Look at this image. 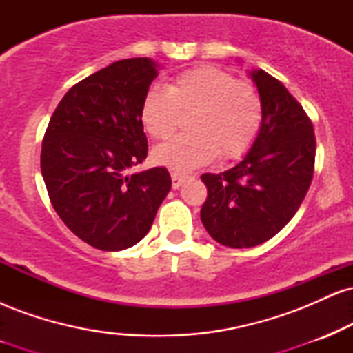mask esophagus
Wrapping results in <instances>:
<instances>
[{
    "label": "esophagus",
    "instance_id": "obj_1",
    "mask_svg": "<svg viewBox=\"0 0 353 353\" xmlns=\"http://www.w3.org/2000/svg\"><path fill=\"white\" fill-rule=\"evenodd\" d=\"M171 179H172V188L174 189H179L182 185V182L185 179H189L188 174H179V172H172L171 174Z\"/></svg>",
    "mask_w": 353,
    "mask_h": 353
}]
</instances>
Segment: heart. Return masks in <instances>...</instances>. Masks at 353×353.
Segmentation results:
<instances>
[{
	"label": "heart",
	"instance_id": "obj_1",
	"mask_svg": "<svg viewBox=\"0 0 353 353\" xmlns=\"http://www.w3.org/2000/svg\"><path fill=\"white\" fill-rule=\"evenodd\" d=\"M182 116H190V131L157 145L152 157L176 171H190L219 154L224 161L244 157L261 134L264 104L252 84L204 64L174 76L168 89L151 86L144 92L139 119L152 139H169Z\"/></svg>",
	"mask_w": 353,
	"mask_h": 353
}]
</instances>
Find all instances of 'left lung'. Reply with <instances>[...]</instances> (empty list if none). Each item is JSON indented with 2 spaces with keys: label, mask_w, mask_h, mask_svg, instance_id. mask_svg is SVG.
<instances>
[{
  "label": "left lung",
  "mask_w": 353,
  "mask_h": 353,
  "mask_svg": "<svg viewBox=\"0 0 353 353\" xmlns=\"http://www.w3.org/2000/svg\"><path fill=\"white\" fill-rule=\"evenodd\" d=\"M264 104L261 134L229 171L202 174L201 221L219 244L242 249L272 239L301 208L315 165L310 117L269 72H250Z\"/></svg>",
  "instance_id": "left-lung-1"
}]
</instances>
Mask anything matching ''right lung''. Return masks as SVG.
<instances>
[{"label":"right lung","instance_id":"obj_1","mask_svg":"<svg viewBox=\"0 0 353 353\" xmlns=\"http://www.w3.org/2000/svg\"><path fill=\"white\" fill-rule=\"evenodd\" d=\"M156 68L131 58L88 76L59 101L44 132L41 174L52 208L99 250L137 244L172 185L165 168L128 174L148 156L139 106Z\"/></svg>","mask_w":353,"mask_h":353}]
</instances>
